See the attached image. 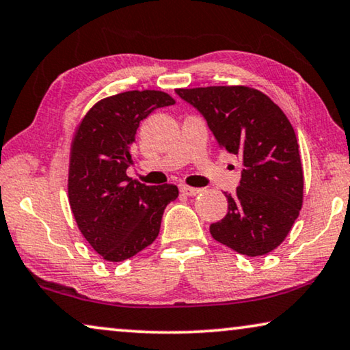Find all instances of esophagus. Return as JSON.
Segmentation results:
<instances>
[{
  "label": "esophagus",
  "mask_w": 350,
  "mask_h": 350,
  "mask_svg": "<svg viewBox=\"0 0 350 350\" xmlns=\"http://www.w3.org/2000/svg\"><path fill=\"white\" fill-rule=\"evenodd\" d=\"M180 191L186 196H197L199 192H202V189H199V187H191V186H186V185H181Z\"/></svg>",
  "instance_id": "1"
}]
</instances>
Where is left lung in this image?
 I'll list each match as a JSON object with an SVG mask.
<instances>
[{
    "label": "left lung",
    "mask_w": 350,
    "mask_h": 350,
    "mask_svg": "<svg viewBox=\"0 0 350 350\" xmlns=\"http://www.w3.org/2000/svg\"><path fill=\"white\" fill-rule=\"evenodd\" d=\"M204 116L217 145L240 158V186L229 211L210 226L216 241L256 257L284 241L303 204V169L295 131L273 100L250 87L175 90Z\"/></svg>",
    "instance_id": "obj_1"
}]
</instances>
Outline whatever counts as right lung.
<instances>
[{
    "mask_svg": "<svg viewBox=\"0 0 350 350\" xmlns=\"http://www.w3.org/2000/svg\"><path fill=\"white\" fill-rule=\"evenodd\" d=\"M174 104L163 91H126L99 100L79 124L70 148L69 204L82 235L105 260H126L150 246L165 206L178 197L175 185L146 186L126 175L140 121Z\"/></svg>",
    "mask_w": 350,
    "mask_h": 350,
    "instance_id": "1",
    "label": "right lung"
}]
</instances>
